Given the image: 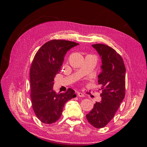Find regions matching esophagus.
I'll return each mask as SVG.
<instances>
[{
  "label": "esophagus",
  "instance_id": "34e87169",
  "mask_svg": "<svg viewBox=\"0 0 147 147\" xmlns=\"http://www.w3.org/2000/svg\"><path fill=\"white\" fill-rule=\"evenodd\" d=\"M78 96L80 97H84V94L81 93V92H78Z\"/></svg>",
  "mask_w": 147,
  "mask_h": 147
}]
</instances>
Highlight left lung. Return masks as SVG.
Returning <instances> with one entry per match:
<instances>
[{
  "mask_svg": "<svg viewBox=\"0 0 147 147\" xmlns=\"http://www.w3.org/2000/svg\"><path fill=\"white\" fill-rule=\"evenodd\" d=\"M92 47L102 59V71L98 76L102 99L96 102L86 118L94 128H101L113 118L125 96L126 68L120 54L111 47L104 44Z\"/></svg>",
  "mask_w": 147,
  "mask_h": 147,
  "instance_id": "1",
  "label": "left lung"
}]
</instances>
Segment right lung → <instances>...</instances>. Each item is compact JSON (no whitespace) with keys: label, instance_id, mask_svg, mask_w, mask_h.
Masks as SVG:
<instances>
[{"label":"right lung","instance_id":"add662e5","mask_svg":"<svg viewBox=\"0 0 147 147\" xmlns=\"http://www.w3.org/2000/svg\"><path fill=\"white\" fill-rule=\"evenodd\" d=\"M78 45L60 39L49 41L38 50L32 61L30 71L32 105L37 117L45 124L58 121L65 102L76 96L71 88L65 93H57L53 86L54 78L60 71L65 54Z\"/></svg>","mask_w":147,"mask_h":147}]
</instances>
